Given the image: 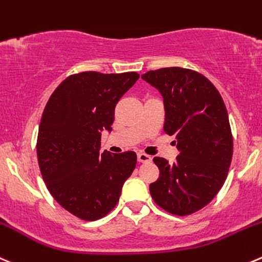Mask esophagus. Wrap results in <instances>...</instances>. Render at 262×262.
<instances>
[{
	"instance_id": "obj_1",
	"label": "esophagus",
	"mask_w": 262,
	"mask_h": 262,
	"mask_svg": "<svg viewBox=\"0 0 262 262\" xmlns=\"http://www.w3.org/2000/svg\"><path fill=\"white\" fill-rule=\"evenodd\" d=\"M138 162H141V164H148V162H151V156H148V155L146 154H142V152H139L138 154Z\"/></svg>"
}]
</instances>
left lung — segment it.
I'll list each match as a JSON object with an SVG mask.
<instances>
[{"mask_svg": "<svg viewBox=\"0 0 262 262\" xmlns=\"http://www.w3.org/2000/svg\"><path fill=\"white\" fill-rule=\"evenodd\" d=\"M142 79L161 92L164 132L179 151L174 164L155 157L160 177L149 193L165 211L187 216L209 205L228 177L233 136L227 107L215 85L194 70L162 68Z\"/></svg>", "mask_w": 262, "mask_h": 262, "instance_id": "left-lung-1", "label": "left lung"}]
</instances>
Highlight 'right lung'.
I'll return each mask as SVG.
<instances>
[{"instance_id":"obj_1","label":"right lung","mask_w":262,"mask_h":262,"mask_svg":"<svg viewBox=\"0 0 262 262\" xmlns=\"http://www.w3.org/2000/svg\"><path fill=\"white\" fill-rule=\"evenodd\" d=\"M136 72H82L53 91L43 110L37 138L40 174L51 195L85 222L116 206L124 182L137 165L133 151H100L101 132L111 130L115 106L138 80Z\"/></svg>"}]
</instances>
